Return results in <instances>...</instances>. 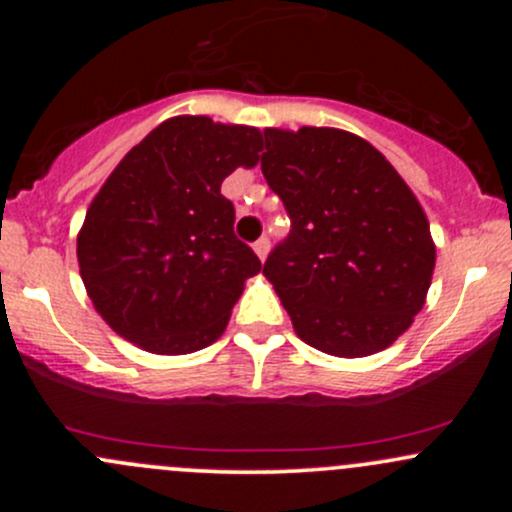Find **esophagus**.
<instances>
[{"label": "esophagus", "mask_w": 512, "mask_h": 512, "mask_svg": "<svg viewBox=\"0 0 512 512\" xmlns=\"http://www.w3.org/2000/svg\"><path fill=\"white\" fill-rule=\"evenodd\" d=\"M252 250H255V255L260 257V260H265L267 252H270V240H267V237H260V240L252 245Z\"/></svg>", "instance_id": "esophagus-1"}]
</instances>
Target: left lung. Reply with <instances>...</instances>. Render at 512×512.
I'll list each match as a JSON object with an SVG mask.
<instances>
[{"mask_svg":"<svg viewBox=\"0 0 512 512\" xmlns=\"http://www.w3.org/2000/svg\"><path fill=\"white\" fill-rule=\"evenodd\" d=\"M262 173L292 232L267 257L302 342L359 359L391 347L426 304L436 245L421 203L369 141L342 128H265Z\"/></svg>","mask_w":512,"mask_h":512,"instance_id":"obj_1","label":"left lung"}]
</instances>
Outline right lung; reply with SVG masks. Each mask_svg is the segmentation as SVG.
I'll return each mask as SVG.
<instances>
[{"label":"right lung","instance_id":"obj_1","mask_svg":"<svg viewBox=\"0 0 512 512\" xmlns=\"http://www.w3.org/2000/svg\"><path fill=\"white\" fill-rule=\"evenodd\" d=\"M260 128L175 116L123 156L76 237L81 280L103 322L151 354H193L230 322L262 270L232 232L220 185L255 168Z\"/></svg>","mask_w":512,"mask_h":512}]
</instances>
